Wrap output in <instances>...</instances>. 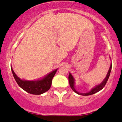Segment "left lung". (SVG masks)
Here are the masks:
<instances>
[{
	"instance_id": "8db88e82",
	"label": "left lung",
	"mask_w": 122,
	"mask_h": 122,
	"mask_svg": "<svg viewBox=\"0 0 122 122\" xmlns=\"http://www.w3.org/2000/svg\"><path fill=\"white\" fill-rule=\"evenodd\" d=\"M109 58L111 59V57H109ZM111 69H112V63L111 64L110 67L109 68V70H108V73H107L106 76H105V77L104 78V79L103 80L102 82L100 84H99V85L94 86L93 88H92V89L90 90V92L86 93H81L78 92L77 91H76L75 87V78L73 77V76L72 75L71 73L70 72H69V77H68V79H69V85H70L71 87L72 90L75 92V93L77 94L81 95V96H90V95L94 94L98 92L99 91L101 90L104 88V87L105 86V85H106L107 81H108V78H109V75H110Z\"/></svg>"
}]
</instances>
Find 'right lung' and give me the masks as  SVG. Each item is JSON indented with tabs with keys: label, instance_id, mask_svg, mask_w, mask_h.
<instances>
[{
	"label": "right lung",
	"instance_id": "right-lung-1",
	"mask_svg": "<svg viewBox=\"0 0 122 122\" xmlns=\"http://www.w3.org/2000/svg\"><path fill=\"white\" fill-rule=\"evenodd\" d=\"M11 69L16 82L21 89L32 94L40 95L45 93L50 89L51 85L52 79L58 69H54L41 79L33 81L21 79L18 77V76L14 72L11 65Z\"/></svg>",
	"mask_w": 122,
	"mask_h": 122
}]
</instances>
